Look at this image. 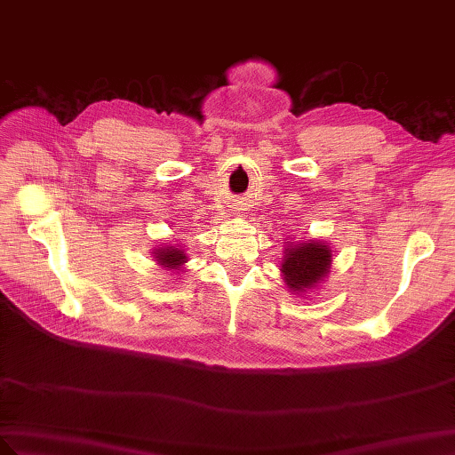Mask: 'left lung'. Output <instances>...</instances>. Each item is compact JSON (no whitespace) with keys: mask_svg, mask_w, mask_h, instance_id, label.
Returning <instances> with one entry per match:
<instances>
[{"mask_svg":"<svg viewBox=\"0 0 455 455\" xmlns=\"http://www.w3.org/2000/svg\"><path fill=\"white\" fill-rule=\"evenodd\" d=\"M282 278L290 291L305 295L316 290L328 278L331 268V248L326 240L283 242Z\"/></svg>","mask_w":455,"mask_h":455,"instance_id":"left-lung-1","label":"left lung"}]
</instances>
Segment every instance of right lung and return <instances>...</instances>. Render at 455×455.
Segmentation results:
<instances>
[{
	"label": "right lung",
	"instance_id": "right-lung-1",
	"mask_svg": "<svg viewBox=\"0 0 455 455\" xmlns=\"http://www.w3.org/2000/svg\"><path fill=\"white\" fill-rule=\"evenodd\" d=\"M152 257L154 261L158 267H162L164 270H172V272H183L188 263V257H187V251L180 248L179 243H162L158 245V248H152Z\"/></svg>",
	"mask_w": 455,
	"mask_h": 455
}]
</instances>
